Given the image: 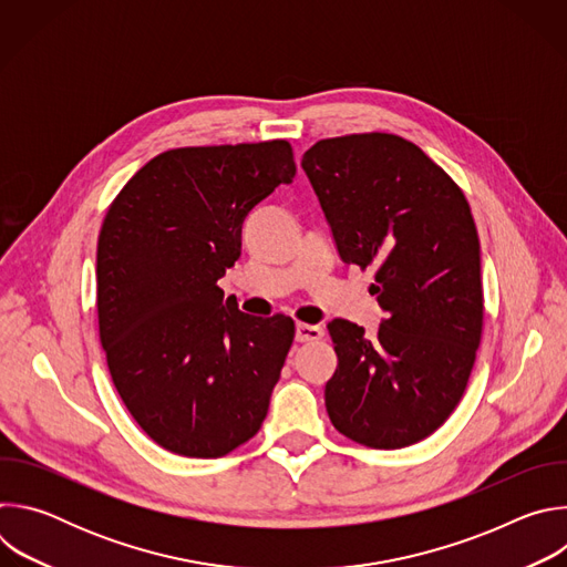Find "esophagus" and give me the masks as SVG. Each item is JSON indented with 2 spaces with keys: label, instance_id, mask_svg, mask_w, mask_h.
<instances>
[{
  "label": "esophagus",
  "instance_id": "esophagus-1",
  "mask_svg": "<svg viewBox=\"0 0 567 567\" xmlns=\"http://www.w3.org/2000/svg\"><path fill=\"white\" fill-rule=\"evenodd\" d=\"M320 337H322V328H318V326H309V322H298V326H296V341L298 343L318 341Z\"/></svg>",
  "mask_w": 567,
  "mask_h": 567
}]
</instances>
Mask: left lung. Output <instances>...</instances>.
<instances>
[{
  "mask_svg": "<svg viewBox=\"0 0 567 567\" xmlns=\"http://www.w3.org/2000/svg\"><path fill=\"white\" fill-rule=\"evenodd\" d=\"M302 171L343 262L374 267L383 318L374 337L334 318L339 357L326 383L339 433L403 449L435 433L466 388L482 334L480 241L453 179L394 134L326 138Z\"/></svg>",
  "mask_w": 567,
  "mask_h": 567,
  "instance_id": "8db88e82",
  "label": "left lung"
}]
</instances>
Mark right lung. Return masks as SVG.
I'll return each mask as SVG.
<instances>
[{
  "mask_svg": "<svg viewBox=\"0 0 567 567\" xmlns=\"http://www.w3.org/2000/svg\"><path fill=\"white\" fill-rule=\"evenodd\" d=\"M293 177L287 141L179 147L147 161L105 215L101 343L130 415L171 453L221 457L267 417L293 320L239 311L217 280L247 215Z\"/></svg>",
  "mask_w": 567,
  "mask_h": 567,
  "instance_id": "1",
  "label": "right lung"
}]
</instances>
